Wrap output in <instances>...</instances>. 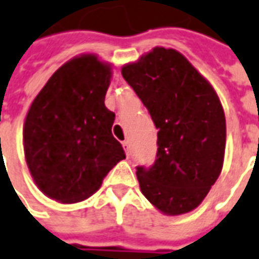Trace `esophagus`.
Returning <instances> with one entry per match:
<instances>
[{
    "label": "esophagus",
    "mask_w": 259,
    "mask_h": 259,
    "mask_svg": "<svg viewBox=\"0 0 259 259\" xmlns=\"http://www.w3.org/2000/svg\"><path fill=\"white\" fill-rule=\"evenodd\" d=\"M122 146H123V149H124V152H126V154L129 156V154H130V143H129V140H124V142H122Z\"/></svg>",
    "instance_id": "obj_1"
}]
</instances>
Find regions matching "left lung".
I'll list each match as a JSON object with an SVG mask.
<instances>
[{"label":"left lung","instance_id":"8db88e82","mask_svg":"<svg viewBox=\"0 0 259 259\" xmlns=\"http://www.w3.org/2000/svg\"><path fill=\"white\" fill-rule=\"evenodd\" d=\"M122 75L157 129L152 167H137L143 196L167 215L194 210L217 181L226 152V116L210 82L176 49L156 47Z\"/></svg>","mask_w":259,"mask_h":259}]
</instances>
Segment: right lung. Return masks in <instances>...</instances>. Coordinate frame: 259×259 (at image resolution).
Returning <instances> with one entry per match:
<instances>
[{"mask_svg": "<svg viewBox=\"0 0 259 259\" xmlns=\"http://www.w3.org/2000/svg\"><path fill=\"white\" fill-rule=\"evenodd\" d=\"M109 63L86 54L63 63L36 95L24 123L29 173L45 196L79 203L126 159L112 135L115 113L105 106Z\"/></svg>", "mask_w": 259, "mask_h": 259, "instance_id": "right-lung-1", "label": "right lung"}]
</instances>
